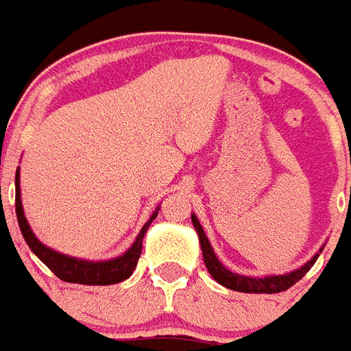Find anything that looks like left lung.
<instances>
[{"label": "left lung", "mask_w": 351, "mask_h": 351, "mask_svg": "<svg viewBox=\"0 0 351 351\" xmlns=\"http://www.w3.org/2000/svg\"><path fill=\"white\" fill-rule=\"evenodd\" d=\"M193 228H195L197 234H199V242H201L202 256H204V263H206L208 271L213 276V280L221 283L226 289H231V291L237 292H251V294H276V292L287 291L289 287H292L296 282H300L301 278L305 276L306 271L312 267L319 256V253L323 251V247L319 249V253L314 254L308 262L303 265V267L292 271V273L287 274H278V276H263V278H253V276H242V274L231 273L230 269H226L217 254L213 253V247H211L210 240H208L206 233L202 230L201 222L195 215H192Z\"/></svg>", "instance_id": "1"}]
</instances>
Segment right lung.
I'll list each match as a JSON object with an SVG mask.
<instances>
[{
	"instance_id": "add662e5",
	"label": "right lung",
	"mask_w": 351,
	"mask_h": 351,
	"mask_svg": "<svg viewBox=\"0 0 351 351\" xmlns=\"http://www.w3.org/2000/svg\"><path fill=\"white\" fill-rule=\"evenodd\" d=\"M159 208L150 215V219L145 222L141 228L140 234L136 237L134 244L127 249L121 256H117L112 260H104V262H89V260H80L62 254L59 251L46 247L43 242L37 240L32 228L26 221L25 211L21 204V192H19V169L16 170V215L19 222V230L23 233V239L26 240L28 247L34 251L37 258L45 263L46 267L50 269L51 273L62 282L68 283H82V285H112V283H120L132 274V271L138 265V258L141 254V245H143V237L149 230L150 222L158 217Z\"/></svg>"
}]
</instances>
